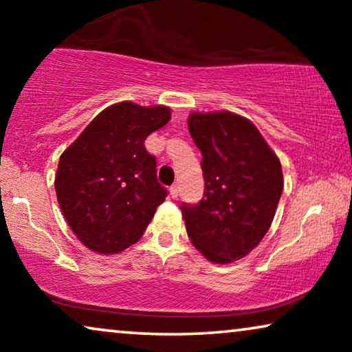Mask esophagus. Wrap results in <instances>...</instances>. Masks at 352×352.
Wrapping results in <instances>:
<instances>
[{
    "instance_id": "obj_1",
    "label": "esophagus",
    "mask_w": 352,
    "mask_h": 352,
    "mask_svg": "<svg viewBox=\"0 0 352 352\" xmlns=\"http://www.w3.org/2000/svg\"><path fill=\"white\" fill-rule=\"evenodd\" d=\"M170 195L173 197V199H176V197L179 195V187H177V184H173L170 187Z\"/></svg>"
}]
</instances>
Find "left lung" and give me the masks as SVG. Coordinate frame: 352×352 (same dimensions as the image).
Masks as SVG:
<instances>
[{
  "label": "left lung",
  "instance_id": "8db88e82",
  "mask_svg": "<svg viewBox=\"0 0 352 352\" xmlns=\"http://www.w3.org/2000/svg\"><path fill=\"white\" fill-rule=\"evenodd\" d=\"M187 126L205 179L204 199L181 206L187 235L208 261L234 263L271 228L283 189L280 160L248 118L229 110L192 112Z\"/></svg>",
  "mask_w": 352,
  "mask_h": 352
}]
</instances>
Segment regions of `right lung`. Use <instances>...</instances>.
I'll return each mask as SVG.
<instances>
[{"label": "right lung", "instance_id": "obj_1", "mask_svg": "<svg viewBox=\"0 0 352 352\" xmlns=\"http://www.w3.org/2000/svg\"><path fill=\"white\" fill-rule=\"evenodd\" d=\"M171 109L123 100L104 109L62 152L56 195L76 239L99 254H115L142 237L166 190L155 157L144 147L165 126Z\"/></svg>", "mask_w": 352, "mask_h": 352}]
</instances>
